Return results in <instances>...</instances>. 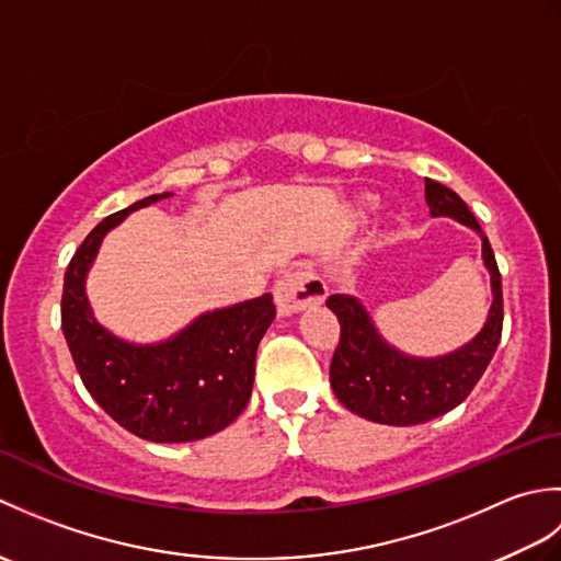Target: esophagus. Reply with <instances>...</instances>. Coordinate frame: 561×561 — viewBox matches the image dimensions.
<instances>
[{"mask_svg": "<svg viewBox=\"0 0 561 561\" xmlns=\"http://www.w3.org/2000/svg\"><path fill=\"white\" fill-rule=\"evenodd\" d=\"M328 296V284L318 277L313 270L296 267L284 272L279 282L274 284V301L282 316L299 313L308 306L323 304Z\"/></svg>", "mask_w": 561, "mask_h": 561, "instance_id": "esophagus-1", "label": "esophagus"}]
</instances>
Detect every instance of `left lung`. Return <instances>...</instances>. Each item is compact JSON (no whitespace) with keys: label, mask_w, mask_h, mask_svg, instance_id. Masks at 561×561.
Listing matches in <instances>:
<instances>
[{"label":"left lung","mask_w":561,"mask_h":561,"mask_svg":"<svg viewBox=\"0 0 561 561\" xmlns=\"http://www.w3.org/2000/svg\"><path fill=\"white\" fill-rule=\"evenodd\" d=\"M424 197L432 217H453L480 231L484 265L492 272L494 301L486 325L462 350L438 359H412L378 337L359 301L350 296H330L325 304L340 320V342L330 362V386L344 408L378 424H422L458 408L478 386L502 340V272L482 226L446 185L426 181Z\"/></svg>","instance_id":"obj_1"}]
</instances>
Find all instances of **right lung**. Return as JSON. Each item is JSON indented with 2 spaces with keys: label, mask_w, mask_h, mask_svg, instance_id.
<instances>
[{
  "label": "right lung",
  "mask_w": 561,
  "mask_h": 561,
  "mask_svg": "<svg viewBox=\"0 0 561 561\" xmlns=\"http://www.w3.org/2000/svg\"><path fill=\"white\" fill-rule=\"evenodd\" d=\"M151 195L105 217L69 260L62 289V332L81 383L113 420L157 444L199 440L229 426L245 410L255 380L257 344L274 320L270 294L205 313L181 335L135 347L103 330L83 294V277L113 226Z\"/></svg>",
  "instance_id": "1"
}]
</instances>
